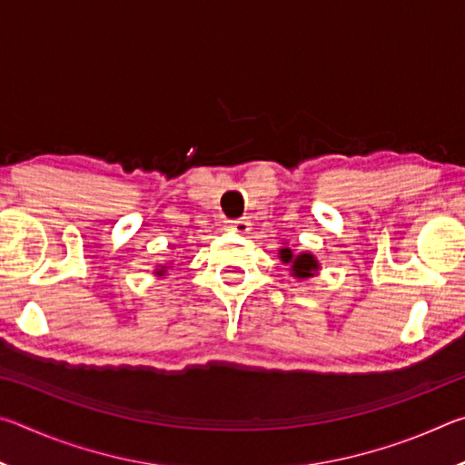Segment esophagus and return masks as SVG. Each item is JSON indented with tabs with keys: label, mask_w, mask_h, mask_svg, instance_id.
<instances>
[{
	"label": "esophagus",
	"mask_w": 465,
	"mask_h": 465,
	"mask_svg": "<svg viewBox=\"0 0 465 465\" xmlns=\"http://www.w3.org/2000/svg\"><path fill=\"white\" fill-rule=\"evenodd\" d=\"M227 227H230L232 232H235V233H248L250 232V227H252V223L248 222V219H238V222H227Z\"/></svg>",
	"instance_id": "1"
}]
</instances>
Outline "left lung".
<instances>
[{
    "mask_svg": "<svg viewBox=\"0 0 465 465\" xmlns=\"http://www.w3.org/2000/svg\"><path fill=\"white\" fill-rule=\"evenodd\" d=\"M279 258L282 264H289L291 277H295L297 281L312 279L320 272V262L312 252H293L291 246H281Z\"/></svg>",
    "mask_w": 465,
    "mask_h": 465,
    "instance_id": "obj_1",
    "label": "left lung"
}]
</instances>
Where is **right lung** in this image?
<instances>
[{
	"instance_id": "add662e5",
	"label": "right lung",
	"mask_w": 465,
	"mask_h": 465,
	"mask_svg": "<svg viewBox=\"0 0 465 465\" xmlns=\"http://www.w3.org/2000/svg\"><path fill=\"white\" fill-rule=\"evenodd\" d=\"M168 271H172V261L170 262H160V264H155V269H153V274L157 279H163L168 274Z\"/></svg>"
}]
</instances>
